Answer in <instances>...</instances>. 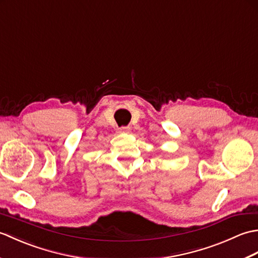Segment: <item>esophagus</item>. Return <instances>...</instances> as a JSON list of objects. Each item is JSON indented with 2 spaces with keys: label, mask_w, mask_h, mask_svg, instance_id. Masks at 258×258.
Returning a JSON list of instances; mask_svg holds the SVG:
<instances>
[{
  "label": "esophagus",
  "mask_w": 258,
  "mask_h": 258,
  "mask_svg": "<svg viewBox=\"0 0 258 258\" xmlns=\"http://www.w3.org/2000/svg\"><path fill=\"white\" fill-rule=\"evenodd\" d=\"M117 132L119 134H123V133H130L131 132V128L128 127V126H123V127H119L117 130Z\"/></svg>",
  "instance_id": "34e87169"
}]
</instances>
